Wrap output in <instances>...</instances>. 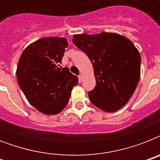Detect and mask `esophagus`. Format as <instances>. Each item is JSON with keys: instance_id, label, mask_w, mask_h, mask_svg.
Wrapping results in <instances>:
<instances>
[{"instance_id": "esophagus-1", "label": "esophagus", "mask_w": 160, "mask_h": 160, "mask_svg": "<svg viewBox=\"0 0 160 160\" xmlns=\"http://www.w3.org/2000/svg\"><path fill=\"white\" fill-rule=\"evenodd\" d=\"M78 78H79V82L81 83L83 81V75H80L79 76H78Z\"/></svg>"}]
</instances>
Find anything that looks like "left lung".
Listing matches in <instances>:
<instances>
[{
	"instance_id": "left-lung-1",
	"label": "left lung",
	"mask_w": 160,
	"mask_h": 160,
	"mask_svg": "<svg viewBox=\"0 0 160 160\" xmlns=\"http://www.w3.org/2000/svg\"><path fill=\"white\" fill-rule=\"evenodd\" d=\"M73 43L90 58L96 85L89 92L93 105L115 112L126 105L140 78V55L131 41L116 33L74 35Z\"/></svg>"
}]
</instances>
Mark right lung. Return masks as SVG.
<instances>
[{"label": "right lung", "mask_w": 160, "mask_h": 160, "mask_svg": "<svg viewBox=\"0 0 160 160\" xmlns=\"http://www.w3.org/2000/svg\"><path fill=\"white\" fill-rule=\"evenodd\" d=\"M68 42L45 37L29 45L19 60L17 81L29 103L47 115L57 114L69 102L78 77L60 66Z\"/></svg>", "instance_id": "right-lung-1"}]
</instances>
